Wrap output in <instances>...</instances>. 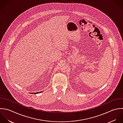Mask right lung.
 Here are the masks:
<instances>
[{
    "mask_svg": "<svg viewBox=\"0 0 123 123\" xmlns=\"http://www.w3.org/2000/svg\"><path fill=\"white\" fill-rule=\"evenodd\" d=\"M42 92H34V93H33V94H37V93H40Z\"/></svg>",
    "mask_w": 123,
    "mask_h": 123,
    "instance_id": "1",
    "label": "right lung"
}]
</instances>
